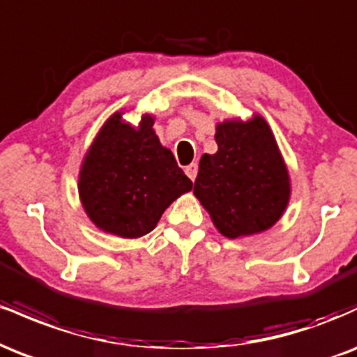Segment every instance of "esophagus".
Returning a JSON list of instances; mask_svg holds the SVG:
<instances>
[{
    "label": "esophagus",
    "mask_w": 357,
    "mask_h": 357,
    "mask_svg": "<svg viewBox=\"0 0 357 357\" xmlns=\"http://www.w3.org/2000/svg\"><path fill=\"white\" fill-rule=\"evenodd\" d=\"M184 173H186V176L191 179V181H195L196 174H198V165H196V162H192V165L186 166V169H184Z\"/></svg>",
    "instance_id": "34e87169"
}]
</instances>
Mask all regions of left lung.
<instances>
[{"label": "left lung", "mask_w": 357, "mask_h": 357, "mask_svg": "<svg viewBox=\"0 0 357 357\" xmlns=\"http://www.w3.org/2000/svg\"><path fill=\"white\" fill-rule=\"evenodd\" d=\"M215 139L218 151L202 155L192 190L215 228L231 240L272 228L292 190L267 121L258 114L227 119L216 124Z\"/></svg>", "instance_id": "8db88e82"}]
</instances>
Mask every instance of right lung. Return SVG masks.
<instances>
[{
    "label": "right lung",
    "mask_w": 357,
    "mask_h": 357,
    "mask_svg": "<svg viewBox=\"0 0 357 357\" xmlns=\"http://www.w3.org/2000/svg\"><path fill=\"white\" fill-rule=\"evenodd\" d=\"M153 126L151 114L132 126L124 112H114L84 155L80 203L102 231L121 238L144 236L174 199L192 190Z\"/></svg>",
    "instance_id": "obj_1"
}]
</instances>
